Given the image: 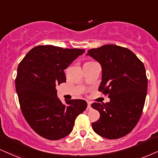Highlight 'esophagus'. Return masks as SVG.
Listing matches in <instances>:
<instances>
[{
    "mask_svg": "<svg viewBox=\"0 0 158 158\" xmlns=\"http://www.w3.org/2000/svg\"><path fill=\"white\" fill-rule=\"evenodd\" d=\"M91 110V105L90 102H87V110Z\"/></svg>",
    "mask_w": 158,
    "mask_h": 158,
    "instance_id": "esophagus-1",
    "label": "esophagus"
}]
</instances>
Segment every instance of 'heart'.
<instances>
[{
  "instance_id": "obj_1",
  "label": "heart",
  "mask_w": 158,
  "mask_h": 158,
  "mask_svg": "<svg viewBox=\"0 0 158 158\" xmlns=\"http://www.w3.org/2000/svg\"><path fill=\"white\" fill-rule=\"evenodd\" d=\"M87 63H88V62H87Z\"/></svg>"
}]
</instances>
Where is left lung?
Here are the masks:
<instances>
[{
    "mask_svg": "<svg viewBox=\"0 0 158 158\" xmlns=\"http://www.w3.org/2000/svg\"><path fill=\"white\" fill-rule=\"evenodd\" d=\"M102 66L98 90L107 94L110 102L94 103L91 107L100 113L92 123L93 130L107 139H118L133 130L141 116L148 80L143 62L128 48L104 45L87 51Z\"/></svg>",
    "mask_w": 158,
    "mask_h": 158,
    "instance_id": "obj_1",
    "label": "left lung"
}]
</instances>
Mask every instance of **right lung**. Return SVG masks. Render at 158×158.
Here are the masks:
<instances>
[{
    "label": "right lung",
    "instance_id": "right-lung-1",
    "mask_svg": "<svg viewBox=\"0 0 158 158\" xmlns=\"http://www.w3.org/2000/svg\"><path fill=\"white\" fill-rule=\"evenodd\" d=\"M84 49L39 45L26 55L18 68L15 87L23 115L31 129L48 140H60L72 132L76 118L86 110L82 99L57 97L56 86L66 81L64 70Z\"/></svg>",
    "mask_w": 158,
    "mask_h": 158
}]
</instances>
